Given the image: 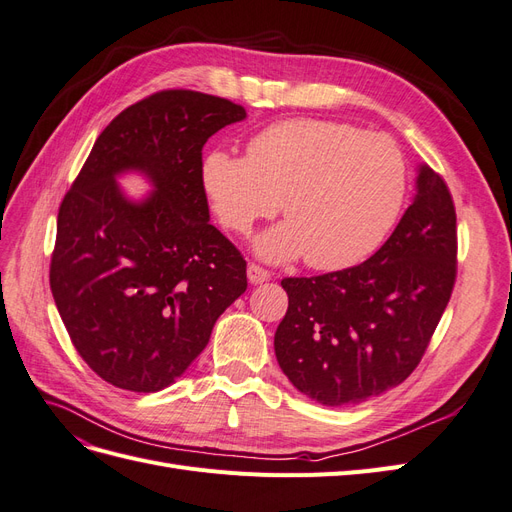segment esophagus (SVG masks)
Instances as JSON below:
<instances>
[{"instance_id": "34e87169", "label": "esophagus", "mask_w": 512, "mask_h": 512, "mask_svg": "<svg viewBox=\"0 0 512 512\" xmlns=\"http://www.w3.org/2000/svg\"><path fill=\"white\" fill-rule=\"evenodd\" d=\"M269 277H271V273H269L265 267L256 265V262H250V265H247V280H250L252 284L267 282Z\"/></svg>"}]
</instances>
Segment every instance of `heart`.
Listing matches in <instances>:
<instances>
[{"label": "heart", "instance_id": "b5f03b06", "mask_svg": "<svg viewBox=\"0 0 512 512\" xmlns=\"http://www.w3.org/2000/svg\"><path fill=\"white\" fill-rule=\"evenodd\" d=\"M203 183L224 226L250 235L282 211L288 222L258 241L269 260L305 254L335 271L369 256L406 198V162L389 136L327 119L277 121L254 134L247 156L213 151Z\"/></svg>", "mask_w": 512, "mask_h": 512}]
</instances>
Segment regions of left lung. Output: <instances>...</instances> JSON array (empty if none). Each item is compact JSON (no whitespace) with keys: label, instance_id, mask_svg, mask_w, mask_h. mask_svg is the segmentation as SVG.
Listing matches in <instances>:
<instances>
[{"label":"left lung","instance_id":"1","mask_svg":"<svg viewBox=\"0 0 512 512\" xmlns=\"http://www.w3.org/2000/svg\"><path fill=\"white\" fill-rule=\"evenodd\" d=\"M393 235L356 267L284 277L275 356L322 406H352L404 382L431 342L457 280V213L446 181L421 166Z\"/></svg>","mask_w":512,"mask_h":512}]
</instances>
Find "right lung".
<instances>
[{"label":"right lung","instance_id":"1","mask_svg":"<svg viewBox=\"0 0 512 512\" xmlns=\"http://www.w3.org/2000/svg\"><path fill=\"white\" fill-rule=\"evenodd\" d=\"M245 108L192 89L156 91L98 136L57 213L51 292L81 359L117 389L156 393L205 350L247 288V262L209 224L203 147ZM157 185L143 204L114 175Z\"/></svg>","mask_w":512,"mask_h":512}]
</instances>
